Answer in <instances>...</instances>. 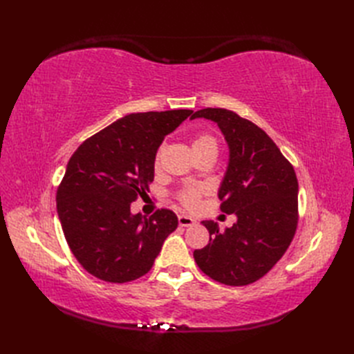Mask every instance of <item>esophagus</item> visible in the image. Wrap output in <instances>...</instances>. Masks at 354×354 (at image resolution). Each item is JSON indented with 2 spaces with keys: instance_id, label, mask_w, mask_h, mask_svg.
I'll use <instances>...</instances> for the list:
<instances>
[{
  "instance_id": "1",
  "label": "esophagus",
  "mask_w": 354,
  "mask_h": 354,
  "mask_svg": "<svg viewBox=\"0 0 354 354\" xmlns=\"http://www.w3.org/2000/svg\"><path fill=\"white\" fill-rule=\"evenodd\" d=\"M196 223L195 218H192L190 216H186V214H180L178 216V224L181 227H189V226H194Z\"/></svg>"
}]
</instances>
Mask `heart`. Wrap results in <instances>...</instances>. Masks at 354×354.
Masks as SVG:
<instances>
[{
    "mask_svg": "<svg viewBox=\"0 0 354 354\" xmlns=\"http://www.w3.org/2000/svg\"><path fill=\"white\" fill-rule=\"evenodd\" d=\"M205 147H217V142L214 140V137L208 136V134H199L196 136L194 140H192V149H194V152H198V151H202V149ZM160 155H162V149L156 153V158H155V167H159V162H160ZM203 194V187L201 186H190V187H186L183 189L178 194V199L180 202L183 203L185 207H195L201 195Z\"/></svg>",
    "mask_w": 354,
    "mask_h": 354,
    "instance_id": "1",
    "label": "heart"
}]
</instances>
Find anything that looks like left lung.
<instances>
[{"label": "left lung", "instance_id": "left-lung-1", "mask_svg": "<svg viewBox=\"0 0 354 354\" xmlns=\"http://www.w3.org/2000/svg\"><path fill=\"white\" fill-rule=\"evenodd\" d=\"M216 122L229 147L227 168L218 189L221 211L236 223L224 232L202 221L209 242L194 257L211 279L230 286L259 281L291 243L298 221V181L292 165L261 128L227 109L207 108L190 120Z\"/></svg>", "mask_w": 354, "mask_h": 354}]
</instances>
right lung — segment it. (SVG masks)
Here are the masks:
<instances>
[{
  "instance_id": "right-lung-1",
  "label": "right lung",
  "mask_w": 354,
  "mask_h": 354,
  "mask_svg": "<svg viewBox=\"0 0 354 354\" xmlns=\"http://www.w3.org/2000/svg\"><path fill=\"white\" fill-rule=\"evenodd\" d=\"M190 113H130L87 138L71 156L56 195L57 216L72 254L90 274L124 283L152 269L178 220L169 209L149 218L133 214L131 202L153 181L165 136Z\"/></svg>"
}]
</instances>
